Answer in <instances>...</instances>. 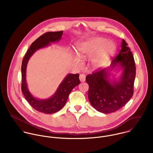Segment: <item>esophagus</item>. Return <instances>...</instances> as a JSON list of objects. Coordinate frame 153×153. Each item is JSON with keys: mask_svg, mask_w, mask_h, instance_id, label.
<instances>
[{"mask_svg": "<svg viewBox=\"0 0 153 153\" xmlns=\"http://www.w3.org/2000/svg\"><path fill=\"white\" fill-rule=\"evenodd\" d=\"M79 79L81 82H84L85 81V75L84 74H80L79 75Z\"/></svg>", "mask_w": 153, "mask_h": 153, "instance_id": "esophagus-1", "label": "esophagus"}]
</instances>
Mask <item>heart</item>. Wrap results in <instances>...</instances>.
<instances>
[{"instance_id": "obj_1", "label": "heart", "mask_w": 153, "mask_h": 153, "mask_svg": "<svg viewBox=\"0 0 153 153\" xmlns=\"http://www.w3.org/2000/svg\"><path fill=\"white\" fill-rule=\"evenodd\" d=\"M116 46L113 42L105 38L95 37L88 41L79 44L77 47L76 54L78 58L85 59L92 56L91 62L95 67L103 65L114 54Z\"/></svg>"}]
</instances>
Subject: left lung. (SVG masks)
Returning <instances> with one entry per match:
<instances>
[{
	"label": "left lung",
	"instance_id": "1",
	"mask_svg": "<svg viewBox=\"0 0 153 153\" xmlns=\"http://www.w3.org/2000/svg\"><path fill=\"white\" fill-rule=\"evenodd\" d=\"M119 54L111 61L109 67L88 75V100L98 111L114 112L126 105L134 92L136 68L133 55L128 44L122 40ZM121 70V75L110 78L113 72ZM112 74H111V73Z\"/></svg>",
	"mask_w": 153,
	"mask_h": 153
}]
</instances>
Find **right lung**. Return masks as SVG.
I'll list each match as a JSON object with an SVG mask.
<instances>
[{
  "label": "right lung",
  "mask_w": 153,
  "mask_h": 153,
  "mask_svg": "<svg viewBox=\"0 0 153 153\" xmlns=\"http://www.w3.org/2000/svg\"><path fill=\"white\" fill-rule=\"evenodd\" d=\"M63 31L46 32L36 39L29 47L22 60V91L29 104L36 111L44 114H53L62 109L65 105L69 95L73 88L80 84L79 74H68L61 82L55 92L50 98L39 99L35 97L29 91L26 79V67L33 54L38 49L47 47L51 43L59 42Z\"/></svg>",
  "instance_id": "add662e5"
}]
</instances>
